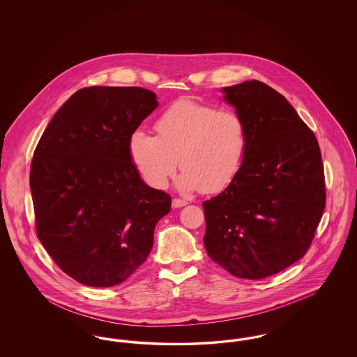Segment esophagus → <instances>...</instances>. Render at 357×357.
Wrapping results in <instances>:
<instances>
[{
  "mask_svg": "<svg viewBox=\"0 0 357 357\" xmlns=\"http://www.w3.org/2000/svg\"><path fill=\"white\" fill-rule=\"evenodd\" d=\"M186 201H183V199H178V198L172 199V207H174V208H179V207H183V206H186Z\"/></svg>",
  "mask_w": 357,
  "mask_h": 357,
  "instance_id": "1",
  "label": "esophagus"
}]
</instances>
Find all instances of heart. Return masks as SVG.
<instances>
[{"instance_id": "heart-1", "label": "heart", "mask_w": 357, "mask_h": 357, "mask_svg": "<svg viewBox=\"0 0 357 357\" xmlns=\"http://www.w3.org/2000/svg\"><path fill=\"white\" fill-rule=\"evenodd\" d=\"M158 135L137 130L128 150L147 185L165 188L178 163L183 192H220L237 176L248 151V127L234 111L179 99L155 121Z\"/></svg>"}]
</instances>
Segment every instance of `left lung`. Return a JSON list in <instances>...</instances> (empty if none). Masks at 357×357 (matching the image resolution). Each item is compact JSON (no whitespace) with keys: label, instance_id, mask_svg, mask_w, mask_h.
I'll list each match as a JSON object with an SVG mask.
<instances>
[{"label":"left lung","instance_id":"8db88e82","mask_svg":"<svg viewBox=\"0 0 357 357\" xmlns=\"http://www.w3.org/2000/svg\"><path fill=\"white\" fill-rule=\"evenodd\" d=\"M248 127L236 179L204 202L208 257L238 278L261 280L305 255L325 207L321 153L314 134L272 86H223Z\"/></svg>","mask_w":357,"mask_h":357}]
</instances>
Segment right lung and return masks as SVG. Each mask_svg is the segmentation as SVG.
Masks as SVG:
<instances>
[{"label":"right lung","mask_w":357,"mask_h":357,"mask_svg":"<svg viewBox=\"0 0 357 357\" xmlns=\"http://www.w3.org/2000/svg\"><path fill=\"white\" fill-rule=\"evenodd\" d=\"M139 86H88L54 114L31 165L37 237L77 282L111 288L153 249V230L171 210L169 194L147 186L130 137L158 107Z\"/></svg>","instance_id":"add662e5"}]
</instances>
